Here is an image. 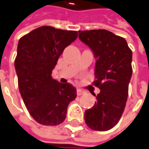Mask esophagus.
I'll return each mask as SVG.
<instances>
[{
  "label": "esophagus",
  "instance_id": "esophagus-1",
  "mask_svg": "<svg viewBox=\"0 0 149 149\" xmlns=\"http://www.w3.org/2000/svg\"><path fill=\"white\" fill-rule=\"evenodd\" d=\"M77 95H81L84 94L85 91H84L81 90V89H77Z\"/></svg>",
  "mask_w": 149,
  "mask_h": 149
}]
</instances>
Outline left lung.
<instances>
[{
	"mask_svg": "<svg viewBox=\"0 0 149 149\" xmlns=\"http://www.w3.org/2000/svg\"><path fill=\"white\" fill-rule=\"evenodd\" d=\"M79 39L96 58L95 81L100 92L94 106L85 111V122L95 131L112 129L120 120L132 76V51L126 40L105 29L78 31Z\"/></svg>",
	"mask_w": 149,
	"mask_h": 149,
	"instance_id": "left-lung-1",
	"label": "left lung"
}]
</instances>
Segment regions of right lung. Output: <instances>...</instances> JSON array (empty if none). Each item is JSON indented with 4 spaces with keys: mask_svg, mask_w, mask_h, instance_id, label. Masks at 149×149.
Returning <instances> with one entry per match:
<instances>
[{
    "mask_svg": "<svg viewBox=\"0 0 149 149\" xmlns=\"http://www.w3.org/2000/svg\"><path fill=\"white\" fill-rule=\"evenodd\" d=\"M77 35L74 30L41 26L19 40L15 59L19 90L30 116L40 125L63 123L68 106L77 97L74 86L54 79L52 71Z\"/></svg>",
    "mask_w": 149,
    "mask_h": 149,
    "instance_id": "1",
    "label": "right lung"
}]
</instances>
